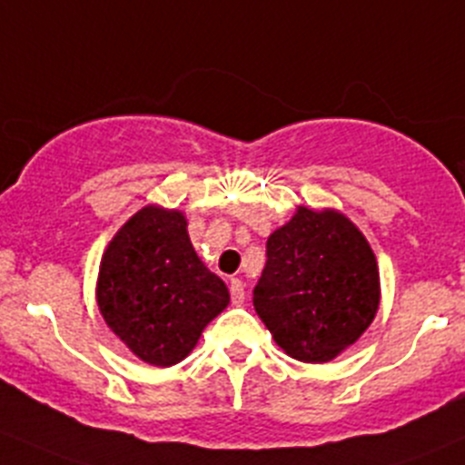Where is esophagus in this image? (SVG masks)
Returning <instances> with one entry per match:
<instances>
[{
	"mask_svg": "<svg viewBox=\"0 0 465 465\" xmlns=\"http://www.w3.org/2000/svg\"><path fill=\"white\" fill-rule=\"evenodd\" d=\"M244 282H242L240 278H232V281H230V299H232V303H235V306L244 303Z\"/></svg>",
	"mask_w": 465,
	"mask_h": 465,
	"instance_id": "1",
	"label": "esophagus"
}]
</instances>
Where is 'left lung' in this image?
<instances>
[{
  "label": "left lung",
  "mask_w": 465,
  "mask_h": 465,
  "mask_svg": "<svg viewBox=\"0 0 465 465\" xmlns=\"http://www.w3.org/2000/svg\"><path fill=\"white\" fill-rule=\"evenodd\" d=\"M253 306L292 358L324 362L356 342L379 308V272L361 230L338 212L299 207L267 240Z\"/></svg>",
  "instance_id": "8db88e82"
}]
</instances>
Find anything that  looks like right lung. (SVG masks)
<instances>
[{"label":"right lung","mask_w":465,"mask_h":465,"mask_svg":"<svg viewBox=\"0 0 465 465\" xmlns=\"http://www.w3.org/2000/svg\"><path fill=\"white\" fill-rule=\"evenodd\" d=\"M228 302V287L201 262L175 210L136 212L100 264L104 322L141 361L159 368L183 361Z\"/></svg>","instance_id":"add662e5"}]
</instances>
